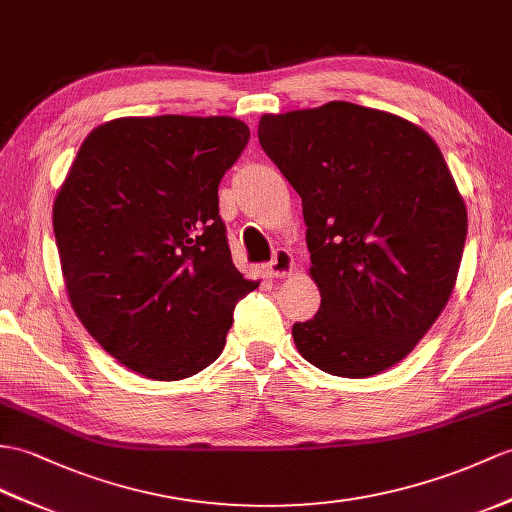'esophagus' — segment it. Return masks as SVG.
<instances>
[{
	"mask_svg": "<svg viewBox=\"0 0 512 512\" xmlns=\"http://www.w3.org/2000/svg\"><path fill=\"white\" fill-rule=\"evenodd\" d=\"M293 267H295V260H293V254L289 252V249H278V252L273 254L271 263L265 265V273L269 278H284V276H289Z\"/></svg>",
	"mask_w": 512,
	"mask_h": 512,
	"instance_id": "esophagus-1",
	"label": "esophagus"
}]
</instances>
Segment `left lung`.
Masks as SVG:
<instances>
[{"mask_svg":"<svg viewBox=\"0 0 512 512\" xmlns=\"http://www.w3.org/2000/svg\"><path fill=\"white\" fill-rule=\"evenodd\" d=\"M258 141L302 197L317 315L297 352L341 378L406 358L441 315L467 208L441 149L415 123L350 102L263 115Z\"/></svg>","mask_w":512,"mask_h":512,"instance_id":"obj_1","label":"left lung"}]
</instances>
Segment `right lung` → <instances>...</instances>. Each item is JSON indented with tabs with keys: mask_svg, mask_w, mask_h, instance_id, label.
Returning a JSON list of instances; mask_svg holds the SVG:
<instances>
[{
	"mask_svg": "<svg viewBox=\"0 0 512 512\" xmlns=\"http://www.w3.org/2000/svg\"><path fill=\"white\" fill-rule=\"evenodd\" d=\"M249 141L232 117H123L86 136L54 202L69 302L104 350L152 380L219 358L258 282L234 267L219 182Z\"/></svg>",
	"mask_w": 512,
	"mask_h": 512,
	"instance_id": "obj_1",
	"label": "right lung"
}]
</instances>
